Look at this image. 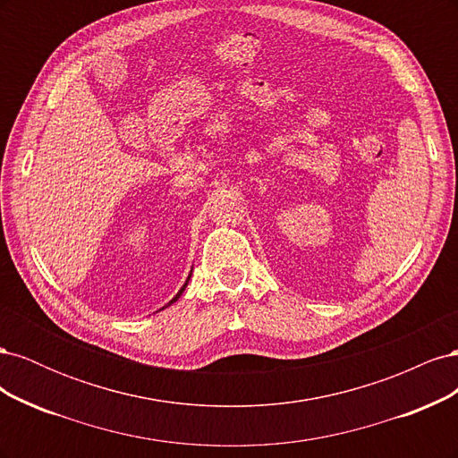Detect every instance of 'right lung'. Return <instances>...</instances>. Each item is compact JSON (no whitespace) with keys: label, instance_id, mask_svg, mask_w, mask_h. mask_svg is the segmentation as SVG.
Instances as JSON below:
<instances>
[{"label":"right lung","instance_id":"right-lung-1","mask_svg":"<svg viewBox=\"0 0 458 458\" xmlns=\"http://www.w3.org/2000/svg\"><path fill=\"white\" fill-rule=\"evenodd\" d=\"M189 279H191V275H189V276H187V283H189ZM187 283H185V284H183V286H182V290H179V293H177V294H175V298H174V300H172V301H170V303H174V301H175V300H177V298H179V296H182V294H183V290H185V286H187ZM170 303H168V306H170ZM162 310H164V308H162Z\"/></svg>","mask_w":458,"mask_h":458}]
</instances>
